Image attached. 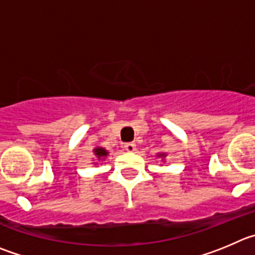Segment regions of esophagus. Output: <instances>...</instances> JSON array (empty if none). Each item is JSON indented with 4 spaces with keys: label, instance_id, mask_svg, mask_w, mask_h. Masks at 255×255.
Masks as SVG:
<instances>
[{
    "label": "esophagus",
    "instance_id": "34e87169",
    "mask_svg": "<svg viewBox=\"0 0 255 255\" xmlns=\"http://www.w3.org/2000/svg\"><path fill=\"white\" fill-rule=\"evenodd\" d=\"M125 149L128 152L135 151V143L133 142H128V143H125Z\"/></svg>",
    "mask_w": 255,
    "mask_h": 255
}]
</instances>
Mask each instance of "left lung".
Returning <instances> with one entry per match:
<instances>
[{"mask_svg": "<svg viewBox=\"0 0 255 255\" xmlns=\"http://www.w3.org/2000/svg\"><path fill=\"white\" fill-rule=\"evenodd\" d=\"M160 156H165V154H163V153H162V154H160Z\"/></svg>", "mask_w": 255, "mask_h": 255, "instance_id": "obj_1", "label": "left lung"}]
</instances>
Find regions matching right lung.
<instances>
[{
    "label": "right lung",
    "instance_id": "right-lung-1",
    "mask_svg": "<svg viewBox=\"0 0 255 255\" xmlns=\"http://www.w3.org/2000/svg\"><path fill=\"white\" fill-rule=\"evenodd\" d=\"M94 153L97 154V157H98V160H101V158H103V157H106L107 154H108V152H107L104 148H95L94 149Z\"/></svg>",
    "mask_w": 255,
    "mask_h": 255
}]
</instances>
